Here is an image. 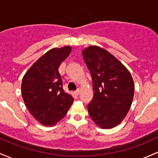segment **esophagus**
Masks as SVG:
<instances>
[{
    "instance_id": "1",
    "label": "esophagus",
    "mask_w": 158,
    "mask_h": 158,
    "mask_svg": "<svg viewBox=\"0 0 158 158\" xmlns=\"http://www.w3.org/2000/svg\"><path fill=\"white\" fill-rule=\"evenodd\" d=\"M75 94H76V95H79V94H80V90H79V89H77V90L75 92Z\"/></svg>"
}]
</instances>
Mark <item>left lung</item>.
I'll use <instances>...</instances> for the list:
<instances>
[{"label": "left lung", "instance_id": "8db88e82", "mask_svg": "<svg viewBox=\"0 0 158 158\" xmlns=\"http://www.w3.org/2000/svg\"><path fill=\"white\" fill-rule=\"evenodd\" d=\"M82 57L92 78L90 117L102 129L117 127L125 118L134 96L133 79L126 66L106 50L90 46Z\"/></svg>", "mask_w": 158, "mask_h": 158}]
</instances>
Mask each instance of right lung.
<instances>
[{"label": "right lung", "instance_id": "right-lung-1", "mask_svg": "<svg viewBox=\"0 0 158 158\" xmlns=\"http://www.w3.org/2000/svg\"><path fill=\"white\" fill-rule=\"evenodd\" d=\"M70 46L52 48L33 64L24 75L21 85L26 107L44 126H54L64 118L73 102L64 92L58 68L69 55Z\"/></svg>", "mask_w": 158, "mask_h": 158}]
</instances>
